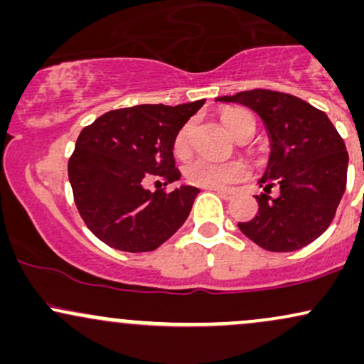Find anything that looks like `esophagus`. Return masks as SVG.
I'll use <instances>...</instances> for the list:
<instances>
[{"label":"esophagus","mask_w":364,"mask_h":364,"mask_svg":"<svg viewBox=\"0 0 364 364\" xmlns=\"http://www.w3.org/2000/svg\"><path fill=\"white\" fill-rule=\"evenodd\" d=\"M212 191H215L217 195L223 196L224 200H231V198H235V195H236V191H235V190H225V188H214V190H212Z\"/></svg>","instance_id":"esophagus-1"}]
</instances>
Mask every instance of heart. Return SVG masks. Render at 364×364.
<instances>
[{"label": "heart", "mask_w": 364, "mask_h": 364, "mask_svg": "<svg viewBox=\"0 0 364 364\" xmlns=\"http://www.w3.org/2000/svg\"><path fill=\"white\" fill-rule=\"evenodd\" d=\"M253 119L248 112L243 109H229L223 114L224 127L237 136L243 129L246 121ZM174 156L179 159H186L191 154V123H188L178 132L174 139ZM250 174L248 166L243 161L231 162H210L205 159H196L191 161L185 168V178L188 183L202 188H228L235 183L243 181Z\"/></svg>", "instance_id": "1"}]
</instances>
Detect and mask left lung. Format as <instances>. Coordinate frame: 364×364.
Segmentation results:
<instances>
[{
  "label": "left lung",
  "mask_w": 364,
  "mask_h": 364,
  "mask_svg": "<svg viewBox=\"0 0 364 364\" xmlns=\"http://www.w3.org/2000/svg\"><path fill=\"white\" fill-rule=\"evenodd\" d=\"M217 101L241 104L265 123L272 141L257 195L258 214L237 228L269 252H296L323 235L346 191L349 156L323 111L296 95L253 89ZM278 186L279 193L272 195Z\"/></svg>",
  "instance_id": "obj_1"
}]
</instances>
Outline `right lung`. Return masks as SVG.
Segmentation results:
<instances>
[{
    "instance_id": "obj_1",
    "label": "right lung",
    "mask_w": 364,
    "mask_h": 364,
    "mask_svg": "<svg viewBox=\"0 0 364 364\" xmlns=\"http://www.w3.org/2000/svg\"><path fill=\"white\" fill-rule=\"evenodd\" d=\"M203 102L123 107L82 129L68 178L83 223L102 243L121 252H152L181 228L198 188L150 191L144 185L168 186L181 176L174 164V139Z\"/></svg>"
}]
</instances>
